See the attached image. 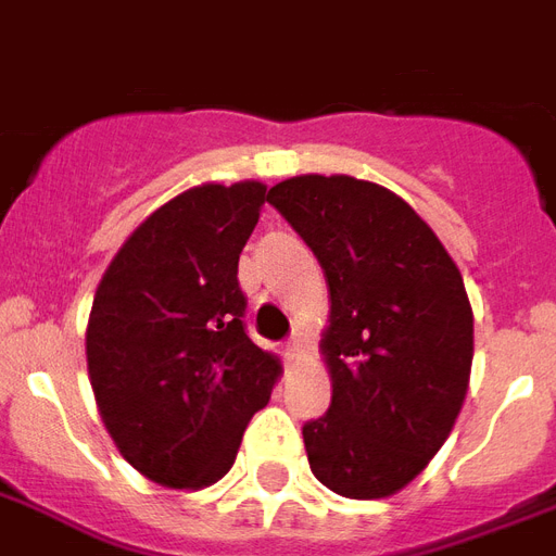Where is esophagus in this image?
<instances>
[{"instance_id":"1","label":"esophagus","mask_w":556,"mask_h":556,"mask_svg":"<svg viewBox=\"0 0 556 556\" xmlns=\"http://www.w3.org/2000/svg\"><path fill=\"white\" fill-rule=\"evenodd\" d=\"M299 352H302V333L295 331L293 337H290V342L283 345V361L287 363H293L295 357H299Z\"/></svg>"}]
</instances>
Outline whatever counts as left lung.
Instances as JSON below:
<instances>
[{
  "instance_id": "1",
  "label": "left lung",
  "mask_w": 556,
  "mask_h": 556,
  "mask_svg": "<svg viewBox=\"0 0 556 556\" xmlns=\"http://www.w3.org/2000/svg\"><path fill=\"white\" fill-rule=\"evenodd\" d=\"M266 202L325 269L331 407L304 421L313 475L345 498H387L419 475L466 399L463 275L410 204L352 175H295Z\"/></svg>"
}]
</instances>
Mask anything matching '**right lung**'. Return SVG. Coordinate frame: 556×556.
<instances>
[{
    "label": "right lung",
    "mask_w": 556,
    "mask_h": 556,
    "mask_svg": "<svg viewBox=\"0 0 556 556\" xmlns=\"http://www.w3.org/2000/svg\"><path fill=\"white\" fill-rule=\"evenodd\" d=\"M261 181L202 184L137 228L96 290L87 372L108 433L154 483L202 490L233 466L281 363L245 333L237 263Z\"/></svg>",
    "instance_id": "add662e5"
}]
</instances>
